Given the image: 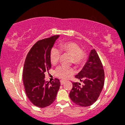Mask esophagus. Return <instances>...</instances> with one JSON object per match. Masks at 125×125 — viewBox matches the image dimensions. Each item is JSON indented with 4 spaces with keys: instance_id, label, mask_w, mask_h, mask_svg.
<instances>
[{
    "instance_id": "34e87169",
    "label": "esophagus",
    "mask_w": 125,
    "mask_h": 125,
    "mask_svg": "<svg viewBox=\"0 0 125 125\" xmlns=\"http://www.w3.org/2000/svg\"><path fill=\"white\" fill-rule=\"evenodd\" d=\"M60 83H61V85H63L64 83H65V81L64 80H61V81H60Z\"/></svg>"
}]
</instances>
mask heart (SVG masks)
I'll return each mask as SVG.
<instances>
[{"mask_svg": "<svg viewBox=\"0 0 125 125\" xmlns=\"http://www.w3.org/2000/svg\"><path fill=\"white\" fill-rule=\"evenodd\" d=\"M61 50L70 54L72 56V62L77 65H81L84 62L86 54L81 48L74 42H65L60 44ZM61 51L55 47L51 49L50 52V60L52 64H55L60 58ZM74 70L64 65H60L55 70V75L62 79H67L74 73Z\"/></svg>", "mask_w": 125, "mask_h": 125, "instance_id": "obj_1", "label": "heart"}]
</instances>
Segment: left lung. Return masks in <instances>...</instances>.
Segmentation results:
<instances>
[{"mask_svg": "<svg viewBox=\"0 0 125 125\" xmlns=\"http://www.w3.org/2000/svg\"><path fill=\"white\" fill-rule=\"evenodd\" d=\"M75 78L83 81V85L81 86L80 83H73L70 98L80 106L92 105L103 89L105 80L103 66L95 49L91 50L85 64Z\"/></svg>", "mask_w": 125, "mask_h": 125, "instance_id": "1", "label": "left lung"}]
</instances>
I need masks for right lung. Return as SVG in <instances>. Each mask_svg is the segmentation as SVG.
<instances>
[{
  "label": "right lung",
  "instance_id": "obj_1",
  "mask_svg": "<svg viewBox=\"0 0 125 125\" xmlns=\"http://www.w3.org/2000/svg\"><path fill=\"white\" fill-rule=\"evenodd\" d=\"M59 35L40 40L32 47L25 60L23 80L26 95L31 103L40 108L55 101L60 83L58 79L45 81L44 73L51 68L50 52Z\"/></svg>",
  "mask_w": 125,
  "mask_h": 125
}]
</instances>
